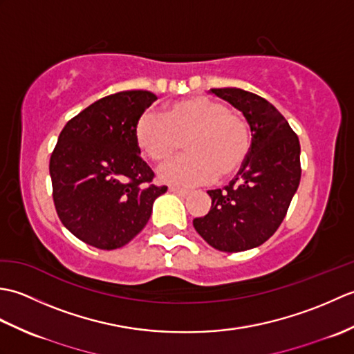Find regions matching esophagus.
I'll return each instance as SVG.
<instances>
[{
    "label": "esophagus",
    "instance_id": "obj_1",
    "mask_svg": "<svg viewBox=\"0 0 354 354\" xmlns=\"http://www.w3.org/2000/svg\"><path fill=\"white\" fill-rule=\"evenodd\" d=\"M169 192L173 193V194H178V196H187V194H189V190H187V189H179V187H170Z\"/></svg>",
    "mask_w": 354,
    "mask_h": 354
}]
</instances>
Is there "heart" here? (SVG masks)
I'll return each instance as SVG.
<instances>
[{"mask_svg":"<svg viewBox=\"0 0 354 354\" xmlns=\"http://www.w3.org/2000/svg\"><path fill=\"white\" fill-rule=\"evenodd\" d=\"M133 135L141 153L158 164L170 160L184 142L187 155L158 170L162 183L178 187L227 178L242 167L251 150L245 117L207 97L175 103L162 114L146 112Z\"/></svg>","mask_w":354,"mask_h":354,"instance_id":"obj_1","label":"heart"}]
</instances>
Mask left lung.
<instances>
[{"instance_id":"8db88e82","label":"left lung","mask_w":354,"mask_h":354,"mask_svg":"<svg viewBox=\"0 0 354 354\" xmlns=\"http://www.w3.org/2000/svg\"><path fill=\"white\" fill-rule=\"evenodd\" d=\"M251 127V150L237 176L223 189L208 190L212 208L193 227L223 252L252 250L280 227L301 179L299 141L286 118L263 97L240 88H214Z\"/></svg>"}]
</instances>
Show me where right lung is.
Listing matches in <instances>:
<instances>
[{
  "instance_id": "1",
  "label": "right lung",
  "mask_w": 354,
  "mask_h": 354,
  "mask_svg": "<svg viewBox=\"0 0 354 354\" xmlns=\"http://www.w3.org/2000/svg\"><path fill=\"white\" fill-rule=\"evenodd\" d=\"M156 95L122 91L89 104L65 124L50 158L53 201L71 234L99 250H117L146 227L167 187L135 142V124Z\"/></svg>"
}]
</instances>
